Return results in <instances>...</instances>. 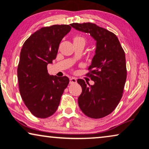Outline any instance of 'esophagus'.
I'll use <instances>...</instances> for the list:
<instances>
[{
	"instance_id": "1",
	"label": "esophagus",
	"mask_w": 149,
	"mask_h": 149,
	"mask_svg": "<svg viewBox=\"0 0 149 149\" xmlns=\"http://www.w3.org/2000/svg\"><path fill=\"white\" fill-rule=\"evenodd\" d=\"M70 83H77V79L74 77H71L70 79Z\"/></svg>"
}]
</instances>
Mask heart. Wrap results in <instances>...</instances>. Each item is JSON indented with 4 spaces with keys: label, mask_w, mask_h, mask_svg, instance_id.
Masks as SVG:
<instances>
[{
    "label": "heart",
    "mask_w": 149,
    "mask_h": 149,
    "mask_svg": "<svg viewBox=\"0 0 149 149\" xmlns=\"http://www.w3.org/2000/svg\"><path fill=\"white\" fill-rule=\"evenodd\" d=\"M73 41H74V42H83V44L85 45V38L83 37H81V36H75V37L73 38Z\"/></svg>",
    "instance_id": "obj_1"
}]
</instances>
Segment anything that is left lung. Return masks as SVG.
Returning a JSON list of instances; mask_svg holds the SVG:
<instances>
[{
  "instance_id": "1",
  "label": "left lung",
  "mask_w": 149,
  "mask_h": 149,
  "mask_svg": "<svg viewBox=\"0 0 149 149\" xmlns=\"http://www.w3.org/2000/svg\"><path fill=\"white\" fill-rule=\"evenodd\" d=\"M70 26L89 33L95 40V54L88 68L91 72L87 74L94 84L77 80L82 87L78 97L79 108L93 119L106 117L115 109L121 99L127 77L125 52L117 36L105 28L92 23H73Z\"/></svg>"
}]
</instances>
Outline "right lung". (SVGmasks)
<instances>
[{"label":"right lung","mask_w":149,"mask_h":149,"mask_svg":"<svg viewBox=\"0 0 149 149\" xmlns=\"http://www.w3.org/2000/svg\"><path fill=\"white\" fill-rule=\"evenodd\" d=\"M70 30L69 25L41 28L22 46L17 67L19 92L30 113L38 118L54 115L68 86V77L49 75L47 65L56 58L61 40Z\"/></svg>","instance_id":"1"}]
</instances>
